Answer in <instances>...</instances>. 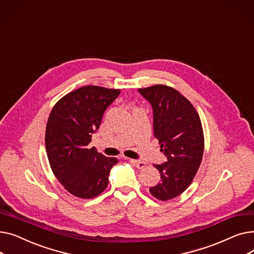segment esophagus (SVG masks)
<instances>
[{
  "label": "esophagus",
  "instance_id": "34e87169",
  "mask_svg": "<svg viewBox=\"0 0 254 254\" xmlns=\"http://www.w3.org/2000/svg\"><path fill=\"white\" fill-rule=\"evenodd\" d=\"M129 162L134 164L138 169H144L146 166H147V164H146L145 162L138 161V159H129Z\"/></svg>",
  "mask_w": 254,
  "mask_h": 254
}]
</instances>
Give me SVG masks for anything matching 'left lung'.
<instances>
[{"instance_id": "obj_1", "label": "left lung", "mask_w": 254, "mask_h": 254, "mask_svg": "<svg viewBox=\"0 0 254 254\" xmlns=\"http://www.w3.org/2000/svg\"><path fill=\"white\" fill-rule=\"evenodd\" d=\"M138 90L152 106L154 137L168 159L154 165L162 180L149 191L157 199L169 201L186 190L202 163V123L193 105L175 88L156 84Z\"/></svg>"}]
</instances>
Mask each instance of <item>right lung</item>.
I'll return each instance as SVG.
<instances>
[{
    "label": "right lung",
    "mask_w": 254,
    "mask_h": 254,
    "mask_svg": "<svg viewBox=\"0 0 254 254\" xmlns=\"http://www.w3.org/2000/svg\"><path fill=\"white\" fill-rule=\"evenodd\" d=\"M119 93V89L82 86L66 93L50 112L45 131L49 165L64 190L75 196L92 198L101 194L109 183L111 168L118 163L88 144L105 110Z\"/></svg>",
    "instance_id": "right-lung-1"
}]
</instances>
